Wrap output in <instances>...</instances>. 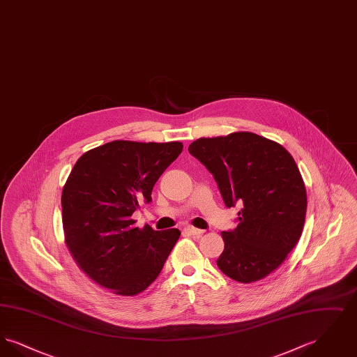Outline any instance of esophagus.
<instances>
[{
	"mask_svg": "<svg viewBox=\"0 0 357 357\" xmlns=\"http://www.w3.org/2000/svg\"><path fill=\"white\" fill-rule=\"evenodd\" d=\"M185 231H186L187 234H190V236H202L204 233V230L197 229V227H192V226H187V227H185Z\"/></svg>",
	"mask_w": 357,
	"mask_h": 357,
	"instance_id": "34e87169",
	"label": "esophagus"
}]
</instances>
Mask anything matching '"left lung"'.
Masks as SVG:
<instances>
[{"label":"left lung","mask_w":357,"mask_h":357,"mask_svg":"<svg viewBox=\"0 0 357 357\" xmlns=\"http://www.w3.org/2000/svg\"><path fill=\"white\" fill-rule=\"evenodd\" d=\"M188 153L213 174L227 207L242 206L237 227L222 233L218 268L242 284L265 278L304 229L305 185L293 156L280 143L246 131L199 137Z\"/></svg>","instance_id":"8db88e82"}]
</instances>
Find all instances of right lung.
<instances>
[{
    "label": "right lung",
    "mask_w": 357,
    "mask_h": 357,
    "mask_svg": "<svg viewBox=\"0 0 357 357\" xmlns=\"http://www.w3.org/2000/svg\"><path fill=\"white\" fill-rule=\"evenodd\" d=\"M181 142L114 140L83 153L63 187L69 253L98 285L136 296L149 288L181 237L178 229L136 227L132 213L182 153Z\"/></svg>",
    "instance_id": "obj_1"
}]
</instances>
